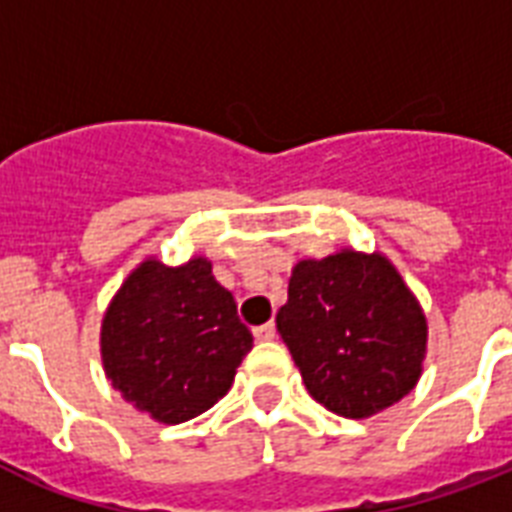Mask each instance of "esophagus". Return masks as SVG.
I'll use <instances>...</instances> for the list:
<instances>
[{"mask_svg": "<svg viewBox=\"0 0 512 512\" xmlns=\"http://www.w3.org/2000/svg\"><path fill=\"white\" fill-rule=\"evenodd\" d=\"M252 332H255L257 340H273V337H276V324L268 321V324H260V327L252 329Z\"/></svg>", "mask_w": 512, "mask_h": 512, "instance_id": "obj_1", "label": "esophagus"}]
</instances>
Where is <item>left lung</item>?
<instances>
[{
	"label": "left lung",
	"mask_w": 512,
	"mask_h": 512,
	"mask_svg": "<svg viewBox=\"0 0 512 512\" xmlns=\"http://www.w3.org/2000/svg\"><path fill=\"white\" fill-rule=\"evenodd\" d=\"M276 327L308 393L348 420L388 409L420 380L425 313L377 252L300 260Z\"/></svg>",
	"instance_id": "left-lung-1"
}]
</instances>
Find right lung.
<instances>
[{"label":"right lung","mask_w":512,"mask_h":512,"mask_svg":"<svg viewBox=\"0 0 512 512\" xmlns=\"http://www.w3.org/2000/svg\"><path fill=\"white\" fill-rule=\"evenodd\" d=\"M252 332L207 257L146 260L108 305L100 353L111 385L156 422L193 420L231 390Z\"/></svg>","instance_id":"1"}]
</instances>
